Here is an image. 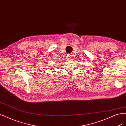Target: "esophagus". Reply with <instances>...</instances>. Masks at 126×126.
Masks as SVG:
<instances>
[{"label": "esophagus", "instance_id": "obj_1", "mask_svg": "<svg viewBox=\"0 0 126 126\" xmlns=\"http://www.w3.org/2000/svg\"><path fill=\"white\" fill-rule=\"evenodd\" d=\"M67 58L68 60H71V55L70 54H68L67 55Z\"/></svg>", "mask_w": 126, "mask_h": 126}]
</instances>
